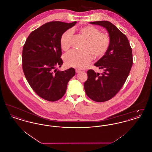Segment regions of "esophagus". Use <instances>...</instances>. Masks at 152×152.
<instances>
[{"mask_svg": "<svg viewBox=\"0 0 152 152\" xmlns=\"http://www.w3.org/2000/svg\"><path fill=\"white\" fill-rule=\"evenodd\" d=\"M80 72H81V71H80V70L76 69V73H79Z\"/></svg>", "mask_w": 152, "mask_h": 152, "instance_id": "obj_1", "label": "esophagus"}]
</instances>
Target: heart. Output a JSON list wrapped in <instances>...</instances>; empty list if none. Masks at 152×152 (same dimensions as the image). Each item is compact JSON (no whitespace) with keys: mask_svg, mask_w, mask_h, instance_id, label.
I'll list each match as a JSON object with an SVG mask.
<instances>
[{"mask_svg":"<svg viewBox=\"0 0 152 152\" xmlns=\"http://www.w3.org/2000/svg\"><path fill=\"white\" fill-rule=\"evenodd\" d=\"M80 32L86 39L84 48L87 50L80 51L72 50L65 54L64 60L68 66L83 69L89 64L93 58L92 53L97 57L102 56L108 50L110 45L109 36L92 26H84L79 29ZM73 36L72 29L65 31L60 38L62 50H67L71 45Z\"/></svg>","mask_w":152,"mask_h":152,"instance_id":"b5f03b06","label":"heart"}]
</instances>
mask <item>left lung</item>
Wrapping results in <instances>:
<instances>
[{
  "label": "left lung",
  "mask_w": 152,
  "mask_h": 152,
  "mask_svg": "<svg viewBox=\"0 0 152 152\" xmlns=\"http://www.w3.org/2000/svg\"><path fill=\"white\" fill-rule=\"evenodd\" d=\"M89 23L105 28L110 38L108 50L94 64L102 73L88 70V79L84 86L88 97L101 102L113 97L124 84L133 64L132 50L126 36L112 23L97 21Z\"/></svg>",
  "instance_id": "8db88e82"
}]
</instances>
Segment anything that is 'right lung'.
Masks as SVG:
<instances>
[{
    "label": "right lung",
    "instance_id": "add662e5",
    "mask_svg": "<svg viewBox=\"0 0 152 152\" xmlns=\"http://www.w3.org/2000/svg\"><path fill=\"white\" fill-rule=\"evenodd\" d=\"M76 23H47L32 31L23 46L22 65L26 78L36 94L47 101L60 99L75 75L73 68L60 71L56 67L63 63L61 36Z\"/></svg>",
    "mask_w": 152,
    "mask_h": 152
}]
</instances>
